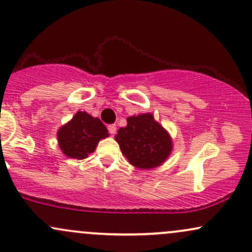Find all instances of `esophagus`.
<instances>
[{
    "label": "esophagus",
    "mask_w": 252,
    "mask_h": 252,
    "mask_svg": "<svg viewBox=\"0 0 252 252\" xmlns=\"http://www.w3.org/2000/svg\"><path fill=\"white\" fill-rule=\"evenodd\" d=\"M116 126H115V124H110V126H108V130H109V132L111 135H115V132H116Z\"/></svg>",
    "instance_id": "1"
}]
</instances>
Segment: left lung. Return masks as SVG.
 Returning a JSON list of instances; mask_svg holds the SVG:
<instances>
[{
	"label": "left lung",
	"mask_w": 252,
	"mask_h": 252,
	"mask_svg": "<svg viewBox=\"0 0 252 252\" xmlns=\"http://www.w3.org/2000/svg\"><path fill=\"white\" fill-rule=\"evenodd\" d=\"M126 126L115 136L122 154L136 168L152 169L161 166L172 153V138L152 114L126 118Z\"/></svg>",
	"instance_id": "1"
}]
</instances>
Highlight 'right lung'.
<instances>
[{
    "mask_svg": "<svg viewBox=\"0 0 252 252\" xmlns=\"http://www.w3.org/2000/svg\"><path fill=\"white\" fill-rule=\"evenodd\" d=\"M59 148L66 156L77 160L86 158L94 152L98 142L108 137V129L97 117L78 111L73 118L58 130Z\"/></svg>",
    "mask_w": 252,
    "mask_h": 252,
    "instance_id": "add662e5",
    "label": "right lung"
}]
</instances>
